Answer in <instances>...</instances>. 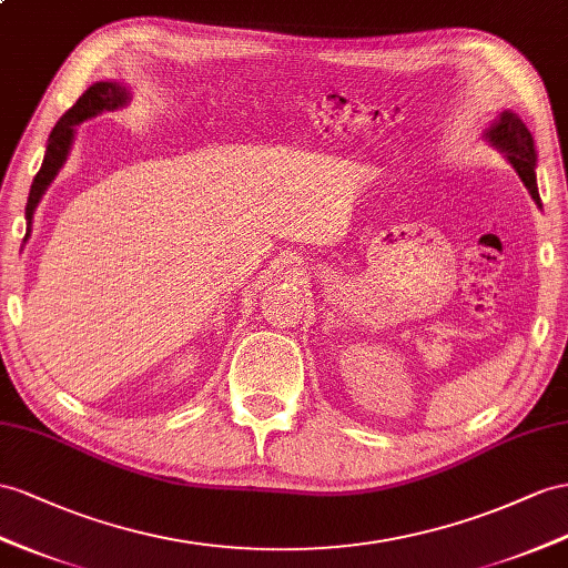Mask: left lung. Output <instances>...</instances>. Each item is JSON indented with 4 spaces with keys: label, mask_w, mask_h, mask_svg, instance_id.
<instances>
[{
    "label": "left lung",
    "mask_w": 568,
    "mask_h": 568,
    "mask_svg": "<svg viewBox=\"0 0 568 568\" xmlns=\"http://www.w3.org/2000/svg\"><path fill=\"white\" fill-rule=\"evenodd\" d=\"M485 136L491 145H497L499 151L506 153L508 163L514 165L523 184L528 186V192L535 199L537 206H542L540 192H537V180H535V165H537L535 141H532V134L528 132V126L523 124L518 114L511 110H504L499 118L494 120V124L487 129Z\"/></svg>",
    "instance_id": "8db88e82"
}]
</instances>
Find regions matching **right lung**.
I'll return each mask as SVG.
<instances>
[{
	"mask_svg": "<svg viewBox=\"0 0 568 568\" xmlns=\"http://www.w3.org/2000/svg\"><path fill=\"white\" fill-rule=\"evenodd\" d=\"M126 103H129L126 85H122L118 81H98L77 100L74 105H71L62 114V120L54 124V129L50 132V139H48L45 158H42V165H40L38 174L33 178V184H31V194H28V203H26L28 232H26L23 242L28 240V235H31V223H33L36 206L40 203L42 194H45V189L50 186V182L57 178V172L62 170L64 160L69 155L71 141H74V126L85 122V120L95 118V114H100V112L124 108Z\"/></svg>",
	"mask_w": 568,
	"mask_h": 568,
	"instance_id": "obj_1",
	"label": "right lung"
}]
</instances>
